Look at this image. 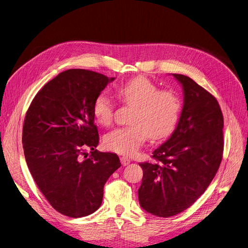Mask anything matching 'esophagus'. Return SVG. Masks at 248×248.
Masks as SVG:
<instances>
[{
	"mask_svg": "<svg viewBox=\"0 0 248 248\" xmlns=\"http://www.w3.org/2000/svg\"><path fill=\"white\" fill-rule=\"evenodd\" d=\"M121 162H122V164H123V166H126V165H128L129 163H130V159L129 158H127V157H121Z\"/></svg>",
	"mask_w": 248,
	"mask_h": 248,
	"instance_id": "34e87169",
	"label": "esophagus"
}]
</instances>
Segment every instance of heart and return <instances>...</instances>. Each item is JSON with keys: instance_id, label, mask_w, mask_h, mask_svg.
Here are the masks:
<instances>
[{"instance_id": "b5f03b06", "label": "heart", "mask_w": 248, "mask_h": 248, "mask_svg": "<svg viewBox=\"0 0 248 248\" xmlns=\"http://www.w3.org/2000/svg\"><path fill=\"white\" fill-rule=\"evenodd\" d=\"M123 103L133 107L131 125L116 128L105 137L107 148L124 155H133L140 148L147 137L159 140L173 130L181 109V101L176 93L159 90L158 86L145 77H138L118 89ZM93 115L96 121L108 125L112 121L114 105L102 93L94 101Z\"/></svg>"}]
</instances>
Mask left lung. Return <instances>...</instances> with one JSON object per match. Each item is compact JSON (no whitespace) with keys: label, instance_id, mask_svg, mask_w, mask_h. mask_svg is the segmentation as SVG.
Returning <instances> with one entry per match:
<instances>
[{"label":"left lung","instance_id":"8db88e82","mask_svg":"<svg viewBox=\"0 0 248 248\" xmlns=\"http://www.w3.org/2000/svg\"><path fill=\"white\" fill-rule=\"evenodd\" d=\"M183 107L170 138L153 151L154 162L140 163V207L169 217L191 207L206 191L221 162L223 118L216 98L182 74Z\"/></svg>","mask_w":248,"mask_h":248}]
</instances>
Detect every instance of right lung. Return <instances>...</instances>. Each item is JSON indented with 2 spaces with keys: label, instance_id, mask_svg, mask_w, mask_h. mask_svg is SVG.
<instances>
[{
  "label": "right lung",
  "instance_id": "1",
  "mask_svg": "<svg viewBox=\"0 0 248 248\" xmlns=\"http://www.w3.org/2000/svg\"><path fill=\"white\" fill-rule=\"evenodd\" d=\"M114 80L94 71L66 70L43 86L28 109L22 128L28 167L49 204L67 217L96 212L106 182L121 167L116 153L95 149L93 104ZM86 147L93 150L89 157Z\"/></svg>",
  "mask_w": 248,
  "mask_h": 248
}]
</instances>
